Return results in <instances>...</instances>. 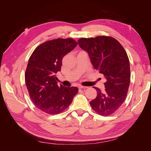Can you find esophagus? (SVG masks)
I'll return each instance as SVG.
<instances>
[{"label": "esophagus", "instance_id": "34e87169", "mask_svg": "<svg viewBox=\"0 0 151 151\" xmlns=\"http://www.w3.org/2000/svg\"><path fill=\"white\" fill-rule=\"evenodd\" d=\"M79 89H87V88H88V87H87V86H83L80 85V86H79Z\"/></svg>", "mask_w": 151, "mask_h": 151}]
</instances>
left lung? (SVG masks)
I'll return each instance as SVG.
<instances>
[{
	"label": "left lung",
	"instance_id": "obj_1",
	"mask_svg": "<svg viewBox=\"0 0 151 151\" xmlns=\"http://www.w3.org/2000/svg\"><path fill=\"white\" fill-rule=\"evenodd\" d=\"M78 43L88 53L94 69L106 79L104 91L94 87L97 96L89 103L91 106L100 115H110L126 99L130 81L129 57L122 45L110 36L82 38Z\"/></svg>",
	"mask_w": 151,
	"mask_h": 151
}]
</instances>
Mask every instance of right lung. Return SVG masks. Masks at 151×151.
I'll use <instances>...</instances> for the list:
<instances>
[{"label": "right lung", "mask_w": 151, "mask_h": 151, "mask_svg": "<svg viewBox=\"0 0 151 151\" xmlns=\"http://www.w3.org/2000/svg\"><path fill=\"white\" fill-rule=\"evenodd\" d=\"M77 45L72 38L47 41L36 48L29 59L25 81L32 101L41 111L54 115L64 111L78 93L77 87L58 86L55 74L62 58Z\"/></svg>", "instance_id": "1"}]
</instances>
